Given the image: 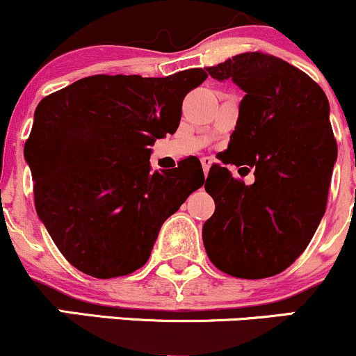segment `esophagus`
<instances>
[{"label": "esophagus", "mask_w": 356, "mask_h": 356, "mask_svg": "<svg viewBox=\"0 0 356 356\" xmlns=\"http://www.w3.org/2000/svg\"><path fill=\"white\" fill-rule=\"evenodd\" d=\"M201 164H202L204 174L207 175V172H209V169H211V165L214 164V161H212L211 157H202V159H201Z\"/></svg>", "instance_id": "esophagus-1"}]
</instances>
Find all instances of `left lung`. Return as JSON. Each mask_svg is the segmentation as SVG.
I'll return each instance as SVG.
<instances>
[{
    "label": "left lung",
    "instance_id": "left-lung-1",
    "mask_svg": "<svg viewBox=\"0 0 356 356\" xmlns=\"http://www.w3.org/2000/svg\"><path fill=\"white\" fill-rule=\"evenodd\" d=\"M207 72L246 93L227 152L254 167V182L211 167L204 187L216 211L204 222V248L227 275L275 276L305 251L325 214L338 154L328 99L305 72L266 53H241Z\"/></svg>",
    "mask_w": 356,
    "mask_h": 356
}]
</instances>
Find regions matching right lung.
I'll use <instances>...</instances> for the list:
<instances>
[{
	"mask_svg": "<svg viewBox=\"0 0 356 356\" xmlns=\"http://www.w3.org/2000/svg\"><path fill=\"white\" fill-rule=\"evenodd\" d=\"M206 79L202 68L93 75L38 104L24 144L36 214L81 273L108 280L144 266L164 220L204 184L201 162L150 172L149 159Z\"/></svg>",
	"mask_w": 356,
	"mask_h": 356,
	"instance_id": "obj_1",
	"label": "right lung"
}]
</instances>
